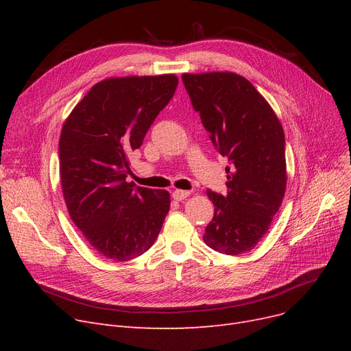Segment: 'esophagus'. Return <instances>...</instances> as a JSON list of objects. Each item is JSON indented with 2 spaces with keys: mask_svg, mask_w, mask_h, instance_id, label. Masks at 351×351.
Returning a JSON list of instances; mask_svg holds the SVG:
<instances>
[{
  "mask_svg": "<svg viewBox=\"0 0 351 351\" xmlns=\"http://www.w3.org/2000/svg\"><path fill=\"white\" fill-rule=\"evenodd\" d=\"M189 195H191L189 191H179V189H176V191H173L172 197H173L175 200L180 202V200H183V199H186Z\"/></svg>",
  "mask_w": 351,
  "mask_h": 351,
  "instance_id": "34e87169",
  "label": "esophagus"
}]
</instances>
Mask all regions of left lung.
<instances>
[{
    "label": "left lung",
    "instance_id": "8db88e82",
    "mask_svg": "<svg viewBox=\"0 0 351 351\" xmlns=\"http://www.w3.org/2000/svg\"><path fill=\"white\" fill-rule=\"evenodd\" d=\"M183 85L215 149L229 166L226 195L208 191L215 215L205 243L225 254L252 250L286 189L283 128L256 88L233 72L183 73Z\"/></svg>",
    "mask_w": 351,
    "mask_h": 351
}]
</instances>
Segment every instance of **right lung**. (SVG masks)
Wrapping results in <instances>:
<instances>
[{
  "label": "right lung",
  "mask_w": 351,
  "mask_h": 351,
  "mask_svg": "<svg viewBox=\"0 0 351 351\" xmlns=\"http://www.w3.org/2000/svg\"><path fill=\"white\" fill-rule=\"evenodd\" d=\"M175 75L110 78L73 108L60 138V172L71 219L89 245L115 262L143 254L169 212V193L128 183V155L169 104Z\"/></svg>",
  "instance_id": "right-lung-1"
}]
</instances>
